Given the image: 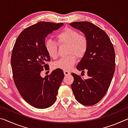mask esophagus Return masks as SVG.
Returning a JSON list of instances; mask_svg holds the SVG:
<instances>
[{"instance_id": "1", "label": "esophagus", "mask_w": 128, "mask_h": 128, "mask_svg": "<svg viewBox=\"0 0 128 128\" xmlns=\"http://www.w3.org/2000/svg\"><path fill=\"white\" fill-rule=\"evenodd\" d=\"M64 73L65 76H68V75L70 74V72H69V71H68L67 70H64Z\"/></svg>"}]
</instances>
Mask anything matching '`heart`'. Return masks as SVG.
<instances>
[{"mask_svg":"<svg viewBox=\"0 0 128 128\" xmlns=\"http://www.w3.org/2000/svg\"><path fill=\"white\" fill-rule=\"evenodd\" d=\"M59 45L67 44L68 56L62 58L54 64L55 68L68 70L72 68L76 62V57L82 58L88 50V40L86 36L80 34L78 30L70 28H66L56 36ZM45 49L48 56L52 59L58 57V45L54 41L48 40L45 42Z\"/></svg>","mask_w":128,"mask_h":128,"instance_id":"1","label":"heart"}]
</instances>
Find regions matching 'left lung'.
Listing matches in <instances>:
<instances>
[{
	"instance_id": "8db88e82",
	"label": "left lung",
	"mask_w": 128,
	"mask_h": 128,
	"mask_svg": "<svg viewBox=\"0 0 128 128\" xmlns=\"http://www.w3.org/2000/svg\"><path fill=\"white\" fill-rule=\"evenodd\" d=\"M71 26L81 31L88 40V50L76 67L87 70L89 78L84 80L72 73L74 81L72 89L76 100L82 104L92 106L98 103L107 92L115 70V52L106 32L88 21H77Z\"/></svg>"
}]
</instances>
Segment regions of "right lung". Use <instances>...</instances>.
<instances>
[{
  "label": "right lung",
  "mask_w": 128,
  "mask_h": 128,
  "mask_svg": "<svg viewBox=\"0 0 128 128\" xmlns=\"http://www.w3.org/2000/svg\"><path fill=\"white\" fill-rule=\"evenodd\" d=\"M63 24L40 21L28 27L17 37L12 50L10 64L15 85L22 98L36 108H47L55 102L64 78L59 68L44 78L40 76L43 69H50L45 38Z\"/></svg>",
  "instance_id": "1"
}]
</instances>
